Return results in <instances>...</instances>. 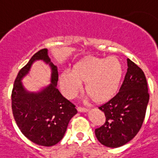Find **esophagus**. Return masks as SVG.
I'll return each instance as SVG.
<instances>
[{"label": "esophagus", "mask_w": 158, "mask_h": 158, "mask_svg": "<svg viewBox=\"0 0 158 158\" xmlns=\"http://www.w3.org/2000/svg\"><path fill=\"white\" fill-rule=\"evenodd\" d=\"M77 110L79 111V112H83V113H85V112H88V109L87 108H83V107H77Z\"/></svg>", "instance_id": "esophagus-1"}]
</instances>
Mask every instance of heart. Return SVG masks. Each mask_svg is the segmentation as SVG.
Returning <instances> with one entry per match:
<instances>
[{"label":"heart","mask_w":158,"mask_h":158,"mask_svg":"<svg viewBox=\"0 0 158 158\" xmlns=\"http://www.w3.org/2000/svg\"><path fill=\"white\" fill-rule=\"evenodd\" d=\"M123 77V65L116 57H87L74 65L72 72L60 76V85L67 97H75L85 83V90L97 103H103L116 93Z\"/></svg>","instance_id":"b5f03b06"}]
</instances>
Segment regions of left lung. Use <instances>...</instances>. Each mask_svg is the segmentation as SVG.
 Wrapping results in <instances>:
<instances>
[{
    "label": "left lung",
    "instance_id": "8db88e82",
    "mask_svg": "<svg viewBox=\"0 0 158 158\" xmlns=\"http://www.w3.org/2000/svg\"><path fill=\"white\" fill-rule=\"evenodd\" d=\"M127 66L119 92L99 107L106 115V123L95 130V134L101 144L110 148L124 145L136 135L149 100L143 71L129 58Z\"/></svg>",
    "mask_w": 158,
    "mask_h": 158
}]
</instances>
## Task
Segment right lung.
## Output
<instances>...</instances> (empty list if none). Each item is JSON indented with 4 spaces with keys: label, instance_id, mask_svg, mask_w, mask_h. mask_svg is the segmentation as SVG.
<instances>
[{
    "label": "right lung",
    "instance_id": "1",
    "mask_svg": "<svg viewBox=\"0 0 158 158\" xmlns=\"http://www.w3.org/2000/svg\"><path fill=\"white\" fill-rule=\"evenodd\" d=\"M36 60H43L51 67V83L38 93L27 92L21 79ZM58 72L51 62L48 49L35 53L19 70L11 94L13 115L19 130L28 139L38 145H55L63 138L68 123L77 114L75 106L61 94L57 88Z\"/></svg>",
    "mask_w": 158,
    "mask_h": 158
}]
</instances>
